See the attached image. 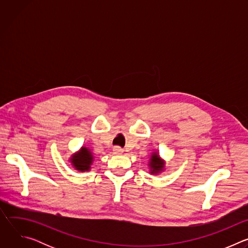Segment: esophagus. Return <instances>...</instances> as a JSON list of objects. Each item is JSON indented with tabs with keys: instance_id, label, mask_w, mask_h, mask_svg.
Segmentation results:
<instances>
[{
	"instance_id": "obj_1",
	"label": "esophagus",
	"mask_w": 248,
	"mask_h": 248,
	"mask_svg": "<svg viewBox=\"0 0 248 248\" xmlns=\"http://www.w3.org/2000/svg\"><path fill=\"white\" fill-rule=\"evenodd\" d=\"M114 152H115V154H122L123 153V149L121 147L116 146V147H114Z\"/></svg>"
}]
</instances>
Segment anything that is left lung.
Here are the masks:
<instances>
[{
	"mask_svg": "<svg viewBox=\"0 0 248 248\" xmlns=\"http://www.w3.org/2000/svg\"><path fill=\"white\" fill-rule=\"evenodd\" d=\"M150 173L158 174L161 173L165 169V161L160 157L158 152H153L150 156L149 163H148Z\"/></svg>",
	"mask_w": 248,
	"mask_h": 248,
	"instance_id": "left-lung-1",
	"label": "left lung"
}]
</instances>
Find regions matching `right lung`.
Returning <instances> with one entry per match:
<instances>
[{"label": "right lung", "mask_w": 248, "mask_h": 248, "mask_svg": "<svg viewBox=\"0 0 248 248\" xmlns=\"http://www.w3.org/2000/svg\"><path fill=\"white\" fill-rule=\"evenodd\" d=\"M69 162L77 170L88 171L94 162V156L89 148L82 146L77 153L72 155Z\"/></svg>", "instance_id": "obj_1"}]
</instances>
